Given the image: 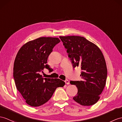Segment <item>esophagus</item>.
<instances>
[{
    "label": "esophagus",
    "mask_w": 122,
    "mask_h": 122,
    "mask_svg": "<svg viewBox=\"0 0 122 122\" xmlns=\"http://www.w3.org/2000/svg\"><path fill=\"white\" fill-rule=\"evenodd\" d=\"M65 83H66V84H68V85L70 84V82H69V81H68V80H65Z\"/></svg>",
    "instance_id": "obj_1"
}]
</instances>
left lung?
<instances>
[{"label": "left lung", "instance_id": "obj_1", "mask_svg": "<svg viewBox=\"0 0 122 122\" xmlns=\"http://www.w3.org/2000/svg\"><path fill=\"white\" fill-rule=\"evenodd\" d=\"M73 68L81 67L82 81L70 82L78 88L73 100L84 106L94 105L100 98L107 77L105 59L96 44L84 37L60 36Z\"/></svg>", "mask_w": 122, "mask_h": 122}]
</instances>
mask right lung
Segmentation results:
<instances>
[{"mask_svg": "<svg viewBox=\"0 0 122 122\" xmlns=\"http://www.w3.org/2000/svg\"><path fill=\"white\" fill-rule=\"evenodd\" d=\"M60 41L58 38L40 37L24 44L17 53L13 66L15 84L29 106L43 105L56 88L65 84L60 79L43 78L40 74L44 68L51 70L46 64L47 58Z\"/></svg>", "mask_w": 122, "mask_h": 122, "instance_id": "right-lung-1", "label": "right lung"}]
</instances>
